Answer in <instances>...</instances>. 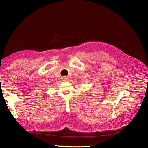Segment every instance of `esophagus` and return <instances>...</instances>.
<instances>
[{
    "mask_svg": "<svg viewBox=\"0 0 148 148\" xmlns=\"http://www.w3.org/2000/svg\"><path fill=\"white\" fill-rule=\"evenodd\" d=\"M62 79L64 80V81H66V80L68 79V77H65V76H64V77H62Z\"/></svg>",
    "mask_w": 148,
    "mask_h": 148,
    "instance_id": "esophagus-1",
    "label": "esophagus"
}]
</instances>
